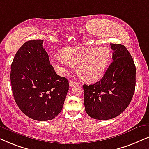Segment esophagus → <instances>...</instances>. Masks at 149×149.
<instances>
[{
	"label": "esophagus",
	"mask_w": 149,
	"mask_h": 149,
	"mask_svg": "<svg viewBox=\"0 0 149 149\" xmlns=\"http://www.w3.org/2000/svg\"><path fill=\"white\" fill-rule=\"evenodd\" d=\"M78 82H75V81H73V80H70L69 81V85L70 86H74L75 84H78Z\"/></svg>",
	"instance_id": "obj_1"
}]
</instances>
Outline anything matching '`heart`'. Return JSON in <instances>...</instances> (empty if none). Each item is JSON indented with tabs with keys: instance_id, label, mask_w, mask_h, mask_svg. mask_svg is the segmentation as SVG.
<instances>
[{
	"instance_id": "1",
	"label": "heart",
	"mask_w": 149,
	"mask_h": 149,
	"mask_svg": "<svg viewBox=\"0 0 149 149\" xmlns=\"http://www.w3.org/2000/svg\"><path fill=\"white\" fill-rule=\"evenodd\" d=\"M111 52L106 47H69L63 49L61 55L53 56L52 63L56 70L65 75L74 66L78 72L89 82L98 80L108 67Z\"/></svg>"
}]
</instances>
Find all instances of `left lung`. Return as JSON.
Segmentation results:
<instances>
[{
    "label": "left lung",
    "instance_id": "left-lung-1",
    "mask_svg": "<svg viewBox=\"0 0 149 149\" xmlns=\"http://www.w3.org/2000/svg\"><path fill=\"white\" fill-rule=\"evenodd\" d=\"M113 61L104 76L93 84H84L85 111L93 119L106 120L121 114L131 102L135 88L136 69L124 45L111 44Z\"/></svg>",
    "mask_w": 149,
    "mask_h": 149
}]
</instances>
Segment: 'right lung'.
Masks as SVG:
<instances>
[{"label": "right lung", "instance_id": "1", "mask_svg": "<svg viewBox=\"0 0 149 149\" xmlns=\"http://www.w3.org/2000/svg\"><path fill=\"white\" fill-rule=\"evenodd\" d=\"M42 40H29L18 50L11 65L10 80L15 102L31 119L47 121L61 113L69 81L56 74Z\"/></svg>", "mask_w": 149, "mask_h": 149}]
</instances>
